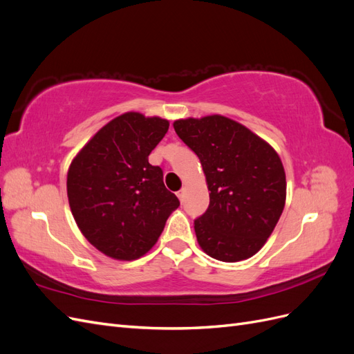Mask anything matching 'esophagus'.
Returning <instances> with one entry per match:
<instances>
[{
	"mask_svg": "<svg viewBox=\"0 0 354 354\" xmlns=\"http://www.w3.org/2000/svg\"><path fill=\"white\" fill-rule=\"evenodd\" d=\"M177 196H178L180 202H183V201H185V189H181V190H178V192H177Z\"/></svg>",
	"mask_w": 354,
	"mask_h": 354,
	"instance_id": "1",
	"label": "esophagus"
}]
</instances>
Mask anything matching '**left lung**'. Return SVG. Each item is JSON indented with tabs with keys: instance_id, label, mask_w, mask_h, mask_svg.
I'll return each instance as SVG.
<instances>
[{
	"instance_id": "1",
	"label": "left lung",
	"mask_w": 354,
	"mask_h": 354,
	"mask_svg": "<svg viewBox=\"0 0 354 354\" xmlns=\"http://www.w3.org/2000/svg\"><path fill=\"white\" fill-rule=\"evenodd\" d=\"M174 130L203 169L209 207L195 220L202 251L224 263L259 252L285 207L286 177L274 149L223 115L174 121Z\"/></svg>"
}]
</instances>
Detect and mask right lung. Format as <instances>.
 <instances>
[{
    "label": "right lung",
    "mask_w": 354,
    "mask_h": 354,
    "mask_svg": "<svg viewBox=\"0 0 354 354\" xmlns=\"http://www.w3.org/2000/svg\"><path fill=\"white\" fill-rule=\"evenodd\" d=\"M169 122L125 112L95 133L72 159L68 199L81 233L113 260L140 259L158 242L180 202L149 155Z\"/></svg>",
    "instance_id": "right-lung-1"
}]
</instances>
